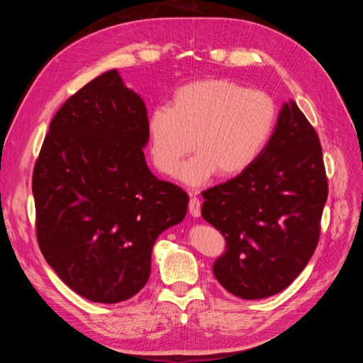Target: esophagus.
<instances>
[{
	"label": "esophagus",
	"instance_id": "34e87169",
	"mask_svg": "<svg viewBox=\"0 0 363 363\" xmlns=\"http://www.w3.org/2000/svg\"><path fill=\"white\" fill-rule=\"evenodd\" d=\"M189 213L194 218H199L201 215V201L196 196H191L189 200Z\"/></svg>",
	"mask_w": 363,
	"mask_h": 363
}]
</instances>
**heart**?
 <instances>
[{"mask_svg":"<svg viewBox=\"0 0 363 363\" xmlns=\"http://www.w3.org/2000/svg\"><path fill=\"white\" fill-rule=\"evenodd\" d=\"M277 113L271 95L236 82L186 83L175 89L169 107L157 106L148 115L152 162L160 172L172 175L194 142L196 152L179 172L183 183L201 186L216 172L223 179L236 177L265 150Z\"/></svg>","mask_w":363,"mask_h":363,"instance_id":"heart-1","label":"heart"}]
</instances>
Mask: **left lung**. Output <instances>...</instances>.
I'll return each mask as SVG.
<instances>
[{
    "label": "left lung",
    "instance_id": "obj_1",
    "mask_svg": "<svg viewBox=\"0 0 363 363\" xmlns=\"http://www.w3.org/2000/svg\"><path fill=\"white\" fill-rule=\"evenodd\" d=\"M327 194L320 139L291 100L259 159L203 192L201 215L227 242L213 265L223 288L244 300L286 289L316 248Z\"/></svg>",
    "mask_w": 363,
    "mask_h": 363
}]
</instances>
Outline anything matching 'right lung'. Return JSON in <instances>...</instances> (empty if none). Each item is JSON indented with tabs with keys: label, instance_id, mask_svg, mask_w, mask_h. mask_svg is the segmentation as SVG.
I'll return each mask as SVG.
<instances>
[{
	"label": "right lung",
	"instance_id": "obj_1",
	"mask_svg": "<svg viewBox=\"0 0 363 363\" xmlns=\"http://www.w3.org/2000/svg\"><path fill=\"white\" fill-rule=\"evenodd\" d=\"M147 107L111 69L68 98L33 172L38 242L79 295L113 304L145 286L151 251L189 195L150 171Z\"/></svg>",
	"mask_w": 363,
	"mask_h": 363
}]
</instances>
